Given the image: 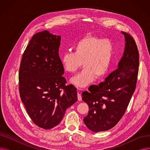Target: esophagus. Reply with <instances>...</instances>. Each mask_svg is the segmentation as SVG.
<instances>
[{
    "instance_id": "obj_1",
    "label": "esophagus",
    "mask_w": 150,
    "mask_h": 150,
    "mask_svg": "<svg viewBox=\"0 0 150 150\" xmlns=\"http://www.w3.org/2000/svg\"><path fill=\"white\" fill-rule=\"evenodd\" d=\"M78 100L79 101H81L82 100V97H81V93H80V91L81 89L78 88Z\"/></svg>"
}]
</instances>
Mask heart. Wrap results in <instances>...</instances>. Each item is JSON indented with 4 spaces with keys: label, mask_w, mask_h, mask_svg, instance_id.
Returning <instances> with one entry per match:
<instances>
[{
    "label": "heart",
    "mask_w": 150,
    "mask_h": 150,
    "mask_svg": "<svg viewBox=\"0 0 150 150\" xmlns=\"http://www.w3.org/2000/svg\"><path fill=\"white\" fill-rule=\"evenodd\" d=\"M115 55V44L109 39H101L88 35L78 41L74 52L62 54L61 62L64 69L75 73L83 65L81 72L71 78L70 83L80 88L87 87L96 77H104L111 67Z\"/></svg>",
    "instance_id": "1"
}]
</instances>
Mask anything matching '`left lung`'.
<instances>
[{"label":"left lung","instance_id":"8db88e82","mask_svg":"<svg viewBox=\"0 0 150 150\" xmlns=\"http://www.w3.org/2000/svg\"><path fill=\"white\" fill-rule=\"evenodd\" d=\"M124 35L123 56L115 70L105 81L82 93V100L89 111L84 119L89 129L94 132L111 129L119 122L135 91L139 70V52L135 41L128 33Z\"/></svg>","mask_w":150,"mask_h":150}]
</instances>
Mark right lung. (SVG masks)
<instances>
[{"instance_id":"add662e5","label":"right lung","mask_w":150,"mask_h":150,"mask_svg":"<svg viewBox=\"0 0 150 150\" xmlns=\"http://www.w3.org/2000/svg\"><path fill=\"white\" fill-rule=\"evenodd\" d=\"M61 36L40 31L33 35L19 68V93L31 119L39 127L58 125L67 108L77 101L76 88L66 86L59 48Z\"/></svg>"}]
</instances>
